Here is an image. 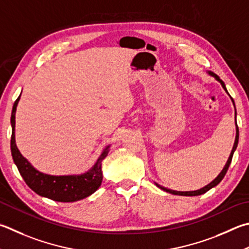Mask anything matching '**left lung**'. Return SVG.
I'll use <instances>...</instances> for the list:
<instances>
[{
  "mask_svg": "<svg viewBox=\"0 0 249 249\" xmlns=\"http://www.w3.org/2000/svg\"><path fill=\"white\" fill-rule=\"evenodd\" d=\"M209 74H210L211 76H213V77H214L216 80L220 81V84L222 85L223 89L225 90V91L228 92L227 88H225L224 83H223L222 80L220 79L219 76L213 74V73H211V71H209ZM228 93H229V92H228ZM231 99H232V97H231ZM232 102H233V105H234L233 99H232ZM234 107H235V106H234ZM235 121H236V112H235ZM237 143H238V126H237V124H236V137H235L234 146H233V149H232V151H231V155H230V157H229V160H228V162H227V164L224 165V168H223L222 171H221V173H220L218 176H216V178H215L213 180H212V182H211L210 184H208L207 186L202 187V188H200V189H198V191H194V192H178V191H172V189L162 187V186H160L159 184H157V183H156V185H157V186L159 187V188H161L162 191H164V192H166V193H170V194H173V195H179V196H199V195H202V194L207 193V192L209 191V189H211L212 187L216 186V185H218V184L221 182V180L223 179L224 175L227 174V172H228V169H229L230 164H231V161H232V158H233V153H234V151H235V149H236V147H237Z\"/></svg>",
  "mask_w": 249,
  "mask_h": 249,
  "instance_id": "left-lung-1",
  "label": "left lung"
}]
</instances>
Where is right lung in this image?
Returning a JSON list of instances; mask_svg holds the SVG:
<instances>
[{
  "instance_id": "1",
  "label": "right lung",
  "mask_w": 249,
  "mask_h": 249,
  "mask_svg": "<svg viewBox=\"0 0 249 249\" xmlns=\"http://www.w3.org/2000/svg\"><path fill=\"white\" fill-rule=\"evenodd\" d=\"M21 94V93H20ZM20 96L16 99L13 106L11 124V151L15 164L26 184L33 191L42 197L60 202H74L88 197L100 187L102 183V161L107 156V146L99 157L91 169L80 175H48L36 170L27 159L21 156L15 142V113Z\"/></svg>"
}]
</instances>
